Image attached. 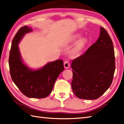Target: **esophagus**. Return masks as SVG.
Masks as SVG:
<instances>
[{"label":"esophagus","mask_w":124,"mask_h":124,"mask_svg":"<svg viewBox=\"0 0 124 124\" xmlns=\"http://www.w3.org/2000/svg\"><path fill=\"white\" fill-rule=\"evenodd\" d=\"M64 67L65 68H68L70 66V63L68 61H65L64 62Z\"/></svg>","instance_id":"34e87169"}]
</instances>
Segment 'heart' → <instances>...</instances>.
I'll return each mask as SVG.
<instances>
[{"mask_svg": "<svg viewBox=\"0 0 124 124\" xmlns=\"http://www.w3.org/2000/svg\"><path fill=\"white\" fill-rule=\"evenodd\" d=\"M79 37V35H76V36H75L74 40H75V39H76ZM87 40L85 38H82L80 39L77 42V43L75 45V46L73 48V49H72V54L75 55V54H77L80 53L81 51L84 49V48L85 47L86 45H87Z\"/></svg>", "mask_w": 124, "mask_h": 124, "instance_id": "obj_1", "label": "heart"}]
</instances>
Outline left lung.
Segmentation results:
<instances>
[{
	"label": "left lung",
	"mask_w": 124,
	"mask_h": 124,
	"mask_svg": "<svg viewBox=\"0 0 124 124\" xmlns=\"http://www.w3.org/2000/svg\"><path fill=\"white\" fill-rule=\"evenodd\" d=\"M71 85L78 98L96 99L109 88L115 70L113 41L101 27L100 36L86 52L72 61Z\"/></svg>",
	"instance_id": "1"
}]
</instances>
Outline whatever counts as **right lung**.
Here are the masks:
<instances>
[{
    "instance_id": "obj_1",
    "label": "right lung",
    "mask_w": 124,
    "mask_h": 124,
    "mask_svg": "<svg viewBox=\"0 0 124 124\" xmlns=\"http://www.w3.org/2000/svg\"><path fill=\"white\" fill-rule=\"evenodd\" d=\"M32 29L20 28L12 41L9 58L10 74L15 85L24 95L29 98H43L52 93L55 81L64 70L62 59L48 63L42 68L32 70L23 64L19 47V41Z\"/></svg>"
}]
</instances>
